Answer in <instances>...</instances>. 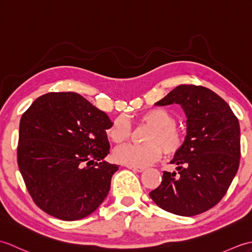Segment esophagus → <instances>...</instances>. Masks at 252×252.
Wrapping results in <instances>:
<instances>
[{
  "instance_id": "1",
  "label": "esophagus",
  "mask_w": 252,
  "mask_h": 252,
  "mask_svg": "<svg viewBox=\"0 0 252 252\" xmlns=\"http://www.w3.org/2000/svg\"><path fill=\"white\" fill-rule=\"evenodd\" d=\"M127 168L133 170V171H135V172H143V171L145 170L144 168H140V167H130V165H127Z\"/></svg>"
}]
</instances>
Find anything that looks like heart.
I'll return each instance as SVG.
<instances>
[{"label":"heart","instance_id":"obj_1","mask_svg":"<svg viewBox=\"0 0 252 252\" xmlns=\"http://www.w3.org/2000/svg\"><path fill=\"white\" fill-rule=\"evenodd\" d=\"M138 123L149 126L144 134V144H127L118 148L115 158L130 167H147L161 157L178 154L184 146L185 134L176 126V118L162 108L149 109L138 117ZM132 126L126 118L118 117L107 127L106 134L115 144H122L131 137Z\"/></svg>","mask_w":252,"mask_h":252}]
</instances>
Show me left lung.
I'll use <instances>...</instances> for the list:
<instances>
[{
	"label": "left lung",
	"instance_id": "obj_1",
	"mask_svg": "<svg viewBox=\"0 0 252 252\" xmlns=\"http://www.w3.org/2000/svg\"><path fill=\"white\" fill-rule=\"evenodd\" d=\"M171 104H180L187 117L184 146L171 160L179 172L164 171L149 196L165 211L192 217L215 207L237 173L239 122L225 100L201 85L181 84L155 105Z\"/></svg>",
	"mask_w": 252,
	"mask_h": 252
}]
</instances>
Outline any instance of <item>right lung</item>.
Segmentation results:
<instances>
[{
  "instance_id": "obj_1",
  "label": "right lung",
  "mask_w": 252,
  "mask_h": 252,
  "mask_svg": "<svg viewBox=\"0 0 252 252\" xmlns=\"http://www.w3.org/2000/svg\"><path fill=\"white\" fill-rule=\"evenodd\" d=\"M104 111L74 92L37 97L21 116L17 163L35 205L47 215L76 221L108 195L118 165L109 154Z\"/></svg>"
}]
</instances>
